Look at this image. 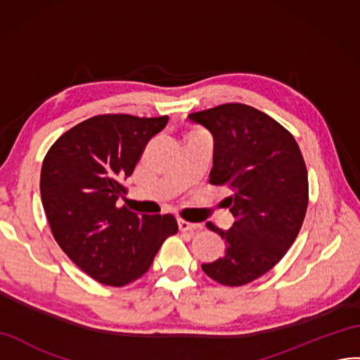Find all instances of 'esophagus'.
I'll list each match as a JSON object with an SVG mask.
<instances>
[{
    "label": "esophagus",
    "mask_w": 360,
    "mask_h": 360,
    "mask_svg": "<svg viewBox=\"0 0 360 360\" xmlns=\"http://www.w3.org/2000/svg\"><path fill=\"white\" fill-rule=\"evenodd\" d=\"M179 229L181 231H193V230H200L201 224H197V222H189V221H184V219H179Z\"/></svg>",
    "instance_id": "obj_1"
}]
</instances>
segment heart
Masks as SVG:
<instances>
[{
	"instance_id": "heart-1",
	"label": "heart",
	"mask_w": 360,
	"mask_h": 360,
	"mask_svg": "<svg viewBox=\"0 0 360 360\" xmlns=\"http://www.w3.org/2000/svg\"><path fill=\"white\" fill-rule=\"evenodd\" d=\"M200 133L198 131H189V134H188V138H193V136H198Z\"/></svg>"
}]
</instances>
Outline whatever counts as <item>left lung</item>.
Instances as JSON below:
<instances>
[{
  "label": "left lung",
  "mask_w": 360,
  "mask_h": 360,
  "mask_svg": "<svg viewBox=\"0 0 360 360\" xmlns=\"http://www.w3.org/2000/svg\"><path fill=\"white\" fill-rule=\"evenodd\" d=\"M213 136L210 184L230 189L235 222L206 227L226 242L224 256L201 268L224 286L266 274L294 244L309 202L307 169L294 136L251 105L227 103L189 115Z\"/></svg>",
  "instance_id": "left-lung-1"
}]
</instances>
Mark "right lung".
I'll return each instance as SVG.
<instances>
[{"mask_svg":"<svg viewBox=\"0 0 360 360\" xmlns=\"http://www.w3.org/2000/svg\"><path fill=\"white\" fill-rule=\"evenodd\" d=\"M168 116L98 115L70 129L48 150L41 197L53 236L74 264L108 286H125L150 269L168 236L172 215H138L116 201L127 193L145 145Z\"/></svg>","mask_w":360,"mask_h":360,"instance_id":"1","label":"right lung"}]
</instances>
